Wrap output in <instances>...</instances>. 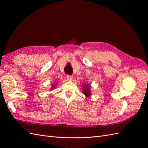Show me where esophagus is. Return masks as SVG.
Masks as SVG:
<instances>
[{"instance_id": "obj_1", "label": "esophagus", "mask_w": 148, "mask_h": 148, "mask_svg": "<svg viewBox=\"0 0 148 148\" xmlns=\"http://www.w3.org/2000/svg\"><path fill=\"white\" fill-rule=\"evenodd\" d=\"M66 78H67V79L69 81H71L73 80V76H70V75H67V76H66Z\"/></svg>"}]
</instances>
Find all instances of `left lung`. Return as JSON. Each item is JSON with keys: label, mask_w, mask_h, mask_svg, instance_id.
I'll use <instances>...</instances> for the list:
<instances>
[{"label": "left lung", "mask_w": 148, "mask_h": 148, "mask_svg": "<svg viewBox=\"0 0 148 148\" xmlns=\"http://www.w3.org/2000/svg\"><path fill=\"white\" fill-rule=\"evenodd\" d=\"M83 94L86 97H88L91 95V92H90V86L88 84H84L83 85Z\"/></svg>", "instance_id": "8db88e82"}]
</instances>
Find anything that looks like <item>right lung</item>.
<instances>
[{
	"mask_svg": "<svg viewBox=\"0 0 148 148\" xmlns=\"http://www.w3.org/2000/svg\"><path fill=\"white\" fill-rule=\"evenodd\" d=\"M55 87H56V85H55V84H53L52 88H55Z\"/></svg>",
	"mask_w": 148,
	"mask_h": 148,
	"instance_id": "1",
	"label": "right lung"
}]
</instances>
